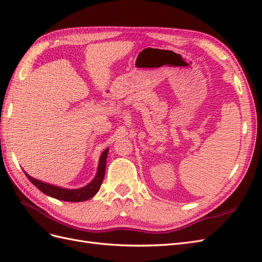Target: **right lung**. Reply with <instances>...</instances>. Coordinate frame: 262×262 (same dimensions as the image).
I'll return each mask as SVG.
<instances>
[{"instance_id": "1", "label": "right lung", "mask_w": 262, "mask_h": 262, "mask_svg": "<svg viewBox=\"0 0 262 262\" xmlns=\"http://www.w3.org/2000/svg\"><path fill=\"white\" fill-rule=\"evenodd\" d=\"M108 150L109 148H106L104 152L101 153L99 163H98V168L96 176L90 182L89 185H86L82 188L77 189H68V188H62L59 186H54L51 184H47L41 180L35 179L31 176H29L26 171L25 175L27 178L31 181V184L36 186L41 192L45 194L54 198V199L62 200V201H68V202H81L86 201L93 198L95 194L98 192L100 189L101 182L104 180L105 177V171H106V162H107V156H108Z\"/></svg>"}]
</instances>
